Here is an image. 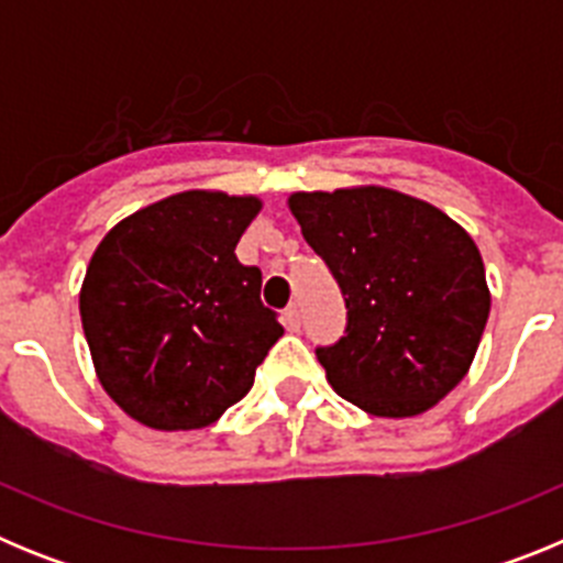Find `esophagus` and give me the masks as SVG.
I'll use <instances>...</instances> for the list:
<instances>
[{
	"label": "esophagus",
	"instance_id": "obj_1",
	"mask_svg": "<svg viewBox=\"0 0 563 563\" xmlns=\"http://www.w3.org/2000/svg\"><path fill=\"white\" fill-rule=\"evenodd\" d=\"M285 324H287V330H298V324H301V310H298L296 301H292V305L285 310Z\"/></svg>",
	"mask_w": 563,
	"mask_h": 563
}]
</instances>
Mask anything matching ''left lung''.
I'll return each mask as SVG.
<instances>
[{"label": "left lung", "instance_id": "obj_1", "mask_svg": "<svg viewBox=\"0 0 563 563\" xmlns=\"http://www.w3.org/2000/svg\"><path fill=\"white\" fill-rule=\"evenodd\" d=\"M287 206L346 301V335L316 350L332 389L391 420L437 406L471 369L490 312L474 239L383 186L296 191Z\"/></svg>", "mask_w": 563, "mask_h": 563}]
</instances>
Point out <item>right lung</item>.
Masks as SVG:
<instances>
[{
  "instance_id": "right-lung-1",
  "label": "right lung",
  "mask_w": 563,
  "mask_h": 563,
  "mask_svg": "<svg viewBox=\"0 0 563 563\" xmlns=\"http://www.w3.org/2000/svg\"><path fill=\"white\" fill-rule=\"evenodd\" d=\"M258 197L180 191L129 213L96 247L81 324L103 391L157 431L206 429L251 391L282 338L258 298L262 271L236 242Z\"/></svg>"
}]
</instances>
